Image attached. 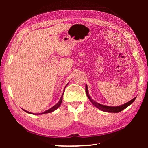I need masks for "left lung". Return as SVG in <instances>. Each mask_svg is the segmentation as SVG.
<instances>
[{
  "label": "left lung",
  "mask_w": 148,
  "mask_h": 148,
  "mask_svg": "<svg viewBox=\"0 0 148 148\" xmlns=\"http://www.w3.org/2000/svg\"><path fill=\"white\" fill-rule=\"evenodd\" d=\"M86 92L87 94V96L88 97V99H89V101H91V103L94 105L95 106H96L97 108L101 110V111H103L105 112H112V113H118V112H120L122 111L123 110H124L125 108L128 107L129 105H131L132 102L134 101V100L136 99V97H134V99H132L131 101H129L127 103H125L124 104L120 105V106H106V105H103L101 104H99V102H97L96 101H95L93 99H92L91 96H90L89 94V91H88V87H87V84L86 85Z\"/></svg>",
  "instance_id": "1"
}]
</instances>
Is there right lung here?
<instances>
[{
    "label": "right lung",
    "mask_w": 148,
    "mask_h": 148,
    "mask_svg": "<svg viewBox=\"0 0 148 148\" xmlns=\"http://www.w3.org/2000/svg\"><path fill=\"white\" fill-rule=\"evenodd\" d=\"M68 84H69V83H68ZM68 84H67V85H68ZM67 85H66V86H67ZM66 86H65L64 89H65V88H66ZM63 94H64V92H63V93H62V96H61V99H60L59 102H57V103L56 105H54V106H53V107H51V108H49V109H48V110H46V111L44 112H42V113H40V114H34V113H31V112H28V111H26V110H23H23H24L25 112H27V113L31 114H33V115H42V114H44L51 113V112H53V111H55V110H56L60 106H61V103H62V96H63Z\"/></svg>",
    "instance_id": "obj_1"
}]
</instances>
